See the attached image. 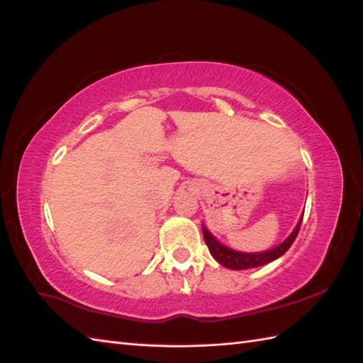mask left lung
I'll return each mask as SVG.
<instances>
[{"label":"left lung","instance_id":"obj_1","mask_svg":"<svg viewBox=\"0 0 363 363\" xmlns=\"http://www.w3.org/2000/svg\"><path fill=\"white\" fill-rule=\"evenodd\" d=\"M301 223H303V217L299 218L296 228L293 229V233L289 235L287 240H284L281 245H277L273 250L265 251V252H257V254L238 252V251L228 248V246L220 243L217 238H215L204 226H203V235H204V242L207 245V248H209L213 259L217 260L218 264H221L226 268H230V269H248V268L267 265V264H269V262L276 260L277 257H281L282 254L287 252V250L290 248L291 243L295 242V238L299 233Z\"/></svg>","mask_w":363,"mask_h":363}]
</instances>
